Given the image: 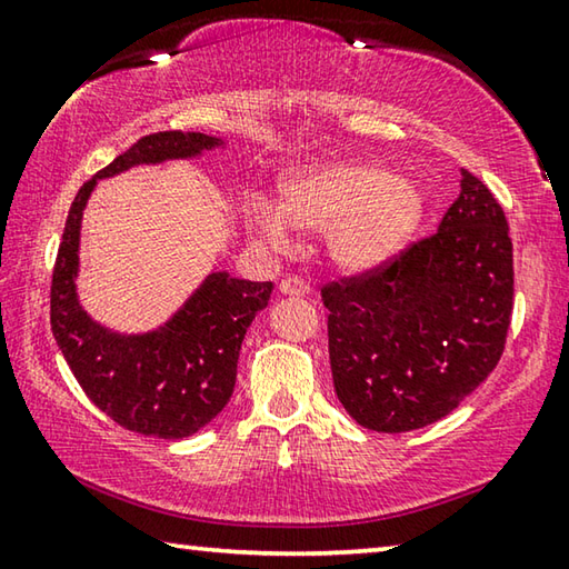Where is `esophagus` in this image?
<instances>
[{
  "mask_svg": "<svg viewBox=\"0 0 569 569\" xmlns=\"http://www.w3.org/2000/svg\"><path fill=\"white\" fill-rule=\"evenodd\" d=\"M278 291H281L283 296H308V283L303 281V278L288 276V278H283L281 286H278Z\"/></svg>",
  "mask_w": 569,
  "mask_h": 569,
  "instance_id": "34e87169",
  "label": "esophagus"
}]
</instances>
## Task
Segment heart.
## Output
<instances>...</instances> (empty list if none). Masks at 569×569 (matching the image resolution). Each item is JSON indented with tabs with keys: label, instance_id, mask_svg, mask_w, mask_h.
Wrapping results in <instances>:
<instances>
[{
	"label": "heart",
	"instance_id": "obj_1",
	"mask_svg": "<svg viewBox=\"0 0 569 569\" xmlns=\"http://www.w3.org/2000/svg\"><path fill=\"white\" fill-rule=\"evenodd\" d=\"M423 213L411 180L373 160H326L288 170L281 210L256 203L250 223L276 246L288 243V223L326 233L331 261L343 271H369L407 243Z\"/></svg>",
	"mask_w": 569,
	"mask_h": 569
}]
</instances>
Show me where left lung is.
<instances>
[{
	"label": "left lung",
	"instance_id": "obj_1",
	"mask_svg": "<svg viewBox=\"0 0 569 569\" xmlns=\"http://www.w3.org/2000/svg\"><path fill=\"white\" fill-rule=\"evenodd\" d=\"M515 268L505 210L461 170L439 230L321 288L336 397L371 431L447 417L502 359Z\"/></svg>",
	"mask_w": 569,
	"mask_h": 569
}]
</instances>
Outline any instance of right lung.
I'll return each mask as SVG.
<instances>
[{
  "mask_svg": "<svg viewBox=\"0 0 569 569\" xmlns=\"http://www.w3.org/2000/svg\"><path fill=\"white\" fill-rule=\"evenodd\" d=\"M220 146L203 132H152L77 190L52 271L50 323L77 383L120 427L146 437L186 439L216 419L236 387L238 353L273 283L210 273L158 331L122 336L102 329L77 301L82 210L98 180L132 166L192 158Z\"/></svg>",
  "mask_w": 569,
  "mask_h": 569,
  "instance_id": "add662e5",
  "label": "right lung"
}]
</instances>
